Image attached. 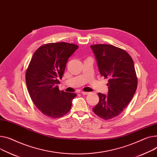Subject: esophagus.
I'll return each instance as SVG.
<instances>
[{"label":"esophagus","instance_id":"esophagus-1","mask_svg":"<svg viewBox=\"0 0 157 157\" xmlns=\"http://www.w3.org/2000/svg\"><path fill=\"white\" fill-rule=\"evenodd\" d=\"M81 93L82 94V95H88V94H89V92H86V91H81Z\"/></svg>","mask_w":157,"mask_h":157}]
</instances>
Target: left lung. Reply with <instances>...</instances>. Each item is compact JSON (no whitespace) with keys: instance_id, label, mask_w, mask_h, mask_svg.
Returning <instances> with one entry per match:
<instances>
[{"instance_id":"8db88e82","label":"left lung","mask_w":157,"mask_h":157,"mask_svg":"<svg viewBox=\"0 0 157 157\" xmlns=\"http://www.w3.org/2000/svg\"><path fill=\"white\" fill-rule=\"evenodd\" d=\"M101 76L109 78L108 95L98 93L99 102L93 109L105 120L117 117L132 98L138 85L133 60L126 51L112 45L90 46Z\"/></svg>"}]
</instances>
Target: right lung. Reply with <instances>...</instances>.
<instances>
[{"instance_id":"obj_1","label":"right lung","mask_w":157,"mask_h":157,"mask_svg":"<svg viewBox=\"0 0 157 157\" xmlns=\"http://www.w3.org/2000/svg\"><path fill=\"white\" fill-rule=\"evenodd\" d=\"M66 42L52 43L39 47L33 55L26 72V83L35 106L45 116L59 118L71 109L74 93L60 91L62 79L69 57L78 48Z\"/></svg>"}]
</instances>
